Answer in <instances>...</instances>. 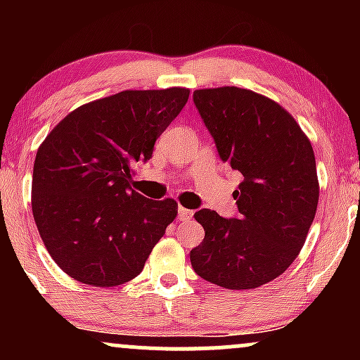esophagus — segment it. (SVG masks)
I'll use <instances>...</instances> for the list:
<instances>
[{
  "instance_id": "esophagus-1",
  "label": "esophagus",
  "mask_w": 360,
  "mask_h": 360,
  "mask_svg": "<svg viewBox=\"0 0 360 360\" xmlns=\"http://www.w3.org/2000/svg\"><path fill=\"white\" fill-rule=\"evenodd\" d=\"M177 218H179V220H183V221L191 220L193 212H191V210L184 208V206H179V210H177Z\"/></svg>"
}]
</instances>
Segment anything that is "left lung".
<instances>
[{"label":"left lung","instance_id":"obj_1","mask_svg":"<svg viewBox=\"0 0 360 360\" xmlns=\"http://www.w3.org/2000/svg\"><path fill=\"white\" fill-rule=\"evenodd\" d=\"M194 105L218 155L243 181L233 193L238 217L194 213L205 238L189 254L194 272L226 289H254L298 257L318 206L313 147L283 106L254 91L196 89Z\"/></svg>","mask_w":360,"mask_h":360}]
</instances>
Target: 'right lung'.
Listing matches in <instances>:
<instances>
[{
    "instance_id": "1",
    "label": "right lung",
    "mask_w": 360,
    "mask_h": 360,
    "mask_svg": "<svg viewBox=\"0 0 360 360\" xmlns=\"http://www.w3.org/2000/svg\"><path fill=\"white\" fill-rule=\"evenodd\" d=\"M189 89H127L79 106L45 137L32 179V212L51 257L79 283L111 288L142 272L177 214L171 198L130 188Z\"/></svg>"
}]
</instances>
